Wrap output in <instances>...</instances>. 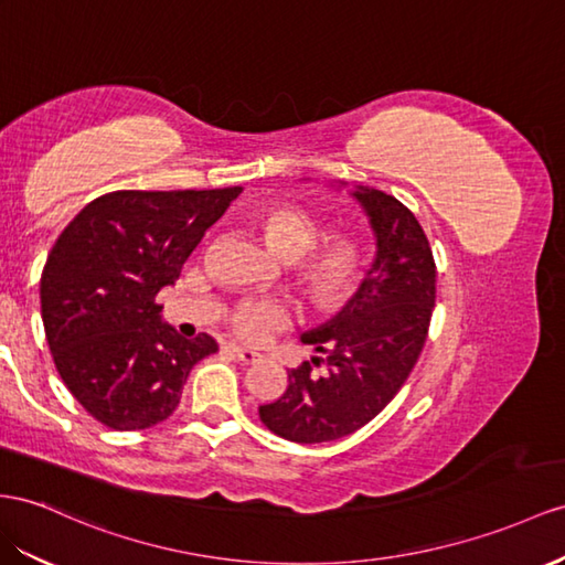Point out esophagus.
<instances>
[{
  "label": "esophagus",
  "mask_w": 565,
  "mask_h": 565,
  "mask_svg": "<svg viewBox=\"0 0 565 565\" xmlns=\"http://www.w3.org/2000/svg\"><path fill=\"white\" fill-rule=\"evenodd\" d=\"M226 351H228L231 355H234V358H238L243 365L257 363V360L263 358L259 353H255V351H250V349H243V345H236V343H228V345H226Z\"/></svg>",
  "instance_id": "obj_1"
}]
</instances>
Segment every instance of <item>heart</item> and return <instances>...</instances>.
<instances>
[{
  "mask_svg": "<svg viewBox=\"0 0 565 565\" xmlns=\"http://www.w3.org/2000/svg\"><path fill=\"white\" fill-rule=\"evenodd\" d=\"M265 243L286 263H296L306 291L320 306H337L351 291L358 274V248L345 238L315 250L322 228L310 214L296 207L267 210L259 220ZM236 334L245 341H263L274 329L291 322V306L279 298H250L241 302L234 317Z\"/></svg>",
  "mask_w": 565,
  "mask_h": 565,
  "instance_id": "1",
  "label": "heart"
}]
</instances>
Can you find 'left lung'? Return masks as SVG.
Masks as SVG:
<instances>
[{
    "instance_id": "1",
    "label": "left lung",
    "mask_w": 565,
    "mask_h": 565,
    "mask_svg": "<svg viewBox=\"0 0 565 565\" xmlns=\"http://www.w3.org/2000/svg\"><path fill=\"white\" fill-rule=\"evenodd\" d=\"M349 195L372 228V265L331 320L300 334L326 372L315 375L306 360L288 370L286 392L259 406V420L296 444L337 441L377 417L408 380L429 329L437 271L425 231L377 188L353 185Z\"/></svg>"
}]
</instances>
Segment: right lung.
Wrapping results in <instances>:
<instances>
[{
  "instance_id": "add662e5",
  "label": "right lung",
  "mask_w": 565,
  "mask_h": 565,
  "mask_svg": "<svg viewBox=\"0 0 565 565\" xmlns=\"http://www.w3.org/2000/svg\"><path fill=\"white\" fill-rule=\"evenodd\" d=\"M243 193L117 191L88 202L56 238L40 279L42 324L68 392L111 429H148L177 411L188 372L216 351L183 339L154 296Z\"/></svg>"
}]
</instances>
